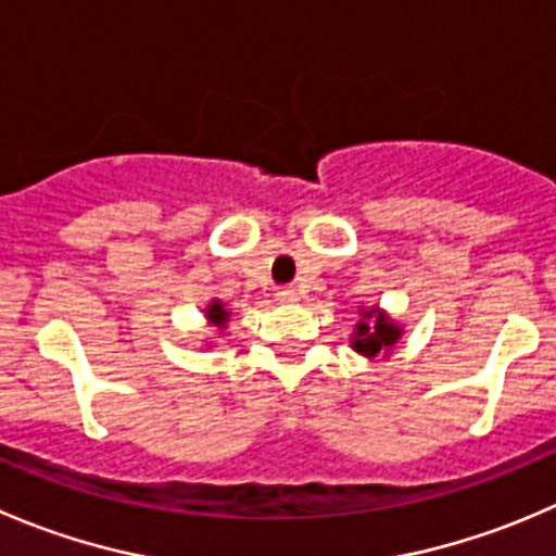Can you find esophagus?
Listing matches in <instances>:
<instances>
[{"label": "esophagus", "mask_w": 556, "mask_h": 556, "mask_svg": "<svg viewBox=\"0 0 556 556\" xmlns=\"http://www.w3.org/2000/svg\"><path fill=\"white\" fill-rule=\"evenodd\" d=\"M277 301H279V304H295V301H299V293H295V290H290V288H285V290H279V293H277Z\"/></svg>", "instance_id": "obj_1"}]
</instances>
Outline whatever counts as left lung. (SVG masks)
<instances>
[{
	"mask_svg": "<svg viewBox=\"0 0 556 556\" xmlns=\"http://www.w3.org/2000/svg\"><path fill=\"white\" fill-rule=\"evenodd\" d=\"M399 337H402V328L393 320H388L386 312L371 306V309H361V320L350 342H353L355 353L375 358V355L388 353L399 342Z\"/></svg>",
	"mask_w": 556,
	"mask_h": 556,
	"instance_id": "obj_1",
	"label": "left lung"
}]
</instances>
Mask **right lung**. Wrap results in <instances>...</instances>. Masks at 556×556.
Wrapping results in <instances>:
<instances>
[{
  "instance_id": "1",
  "label": "right lung",
  "mask_w": 556,
  "mask_h": 556,
  "mask_svg": "<svg viewBox=\"0 0 556 556\" xmlns=\"http://www.w3.org/2000/svg\"><path fill=\"white\" fill-rule=\"evenodd\" d=\"M206 317H208V323H212V326H217V328H223L225 323H228V309H225L223 306V301H212V304L206 306Z\"/></svg>"
}]
</instances>
